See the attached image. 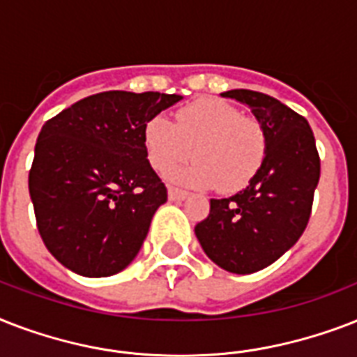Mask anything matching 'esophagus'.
I'll use <instances>...</instances> for the list:
<instances>
[{
    "label": "esophagus",
    "instance_id": "1",
    "mask_svg": "<svg viewBox=\"0 0 357 357\" xmlns=\"http://www.w3.org/2000/svg\"><path fill=\"white\" fill-rule=\"evenodd\" d=\"M187 196H189L187 190L176 189V187H168V198H170L172 202H183Z\"/></svg>",
    "mask_w": 357,
    "mask_h": 357
}]
</instances>
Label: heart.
Instances as JSON below:
<instances>
[{
	"instance_id": "heart-1",
	"label": "heart",
	"mask_w": 357,
	"mask_h": 357,
	"mask_svg": "<svg viewBox=\"0 0 357 357\" xmlns=\"http://www.w3.org/2000/svg\"><path fill=\"white\" fill-rule=\"evenodd\" d=\"M146 157L159 174L192 155L198 161L174 174L189 187H217L224 192L244 189L265 161L266 137L259 122L243 116L218 98H200L178 109L176 123L153 116L142 131Z\"/></svg>"
}]
</instances>
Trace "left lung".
<instances>
[{
	"instance_id": "8db88e82",
	"label": "left lung",
	"mask_w": 357,
	"mask_h": 357,
	"mask_svg": "<svg viewBox=\"0 0 357 357\" xmlns=\"http://www.w3.org/2000/svg\"><path fill=\"white\" fill-rule=\"evenodd\" d=\"M248 105L266 137L265 161L244 190L211 200L195 234L207 257L234 274H252L280 259L304 234L321 178L315 137L304 116L263 92H222Z\"/></svg>"
}]
</instances>
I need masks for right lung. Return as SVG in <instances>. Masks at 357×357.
<instances>
[{"label":"right lung","mask_w":357,"mask_h":357,"mask_svg":"<svg viewBox=\"0 0 357 357\" xmlns=\"http://www.w3.org/2000/svg\"><path fill=\"white\" fill-rule=\"evenodd\" d=\"M179 100L161 92H100L42 126L29 195L38 234L61 265L103 278L137 257L157 207L167 202L142 131Z\"/></svg>","instance_id":"right-lung-1"}]
</instances>
